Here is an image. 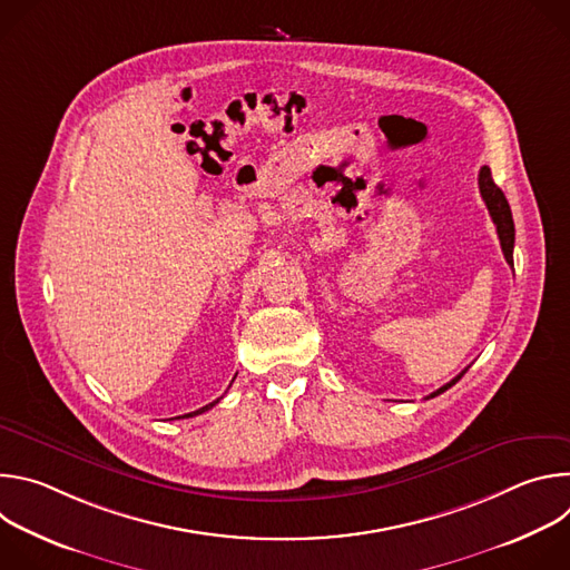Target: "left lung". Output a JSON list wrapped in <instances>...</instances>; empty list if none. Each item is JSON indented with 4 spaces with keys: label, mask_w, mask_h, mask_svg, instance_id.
<instances>
[{
    "label": "left lung",
    "mask_w": 570,
    "mask_h": 570,
    "mask_svg": "<svg viewBox=\"0 0 570 570\" xmlns=\"http://www.w3.org/2000/svg\"><path fill=\"white\" fill-rule=\"evenodd\" d=\"M478 187H480V196H482L487 209H490V216H492V220H494V225H497V232H499V238H501V250H503V255H505V262H508L510 266H514V220H512V209H510V203H508L505 194L497 187L490 167H482V169H480V174H478ZM466 370H469V367H466ZM466 370H462V372H460L455 379H451L446 385H442L440 390H435L433 394H429V399H431V396H438V394H442L444 390H449L451 385H455V383L462 379V374H464Z\"/></svg>",
    "instance_id": "obj_1"
}]
</instances>
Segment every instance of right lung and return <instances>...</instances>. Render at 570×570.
I'll use <instances>...</instances> for the list:
<instances>
[{
    "mask_svg": "<svg viewBox=\"0 0 570 570\" xmlns=\"http://www.w3.org/2000/svg\"><path fill=\"white\" fill-rule=\"evenodd\" d=\"M220 399H216V401H212V403H207V405H203V409H198V411H194V413H187V415H183V417H194V415H200V413H205V411H209L212 405H216ZM180 420V417H178Z\"/></svg>",
    "mask_w": 570,
    "mask_h": 570,
    "instance_id": "1",
    "label": "right lung"
}]
</instances>
